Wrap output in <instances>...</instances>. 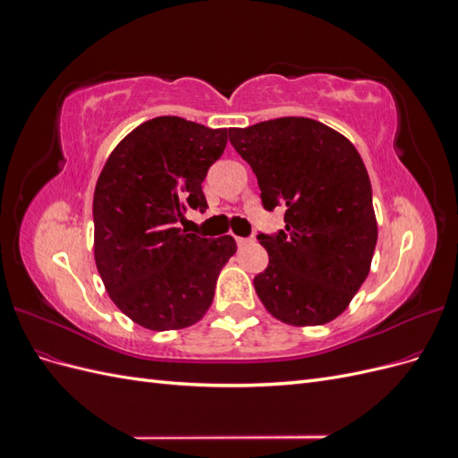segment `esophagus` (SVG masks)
I'll return each mask as SVG.
<instances>
[{
	"mask_svg": "<svg viewBox=\"0 0 458 458\" xmlns=\"http://www.w3.org/2000/svg\"><path fill=\"white\" fill-rule=\"evenodd\" d=\"M234 241H237V244H239V248H246L248 244H250L252 241L250 239H242V237H237V239H234Z\"/></svg>",
	"mask_w": 458,
	"mask_h": 458,
	"instance_id": "obj_1",
	"label": "esophagus"
}]
</instances>
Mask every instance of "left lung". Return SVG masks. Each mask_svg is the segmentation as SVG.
Returning a JSON list of instances; mask_svg holds the SVG:
<instances>
[{"mask_svg": "<svg viewBox=\"0 0 458 458\" xmlns=\"http://www.w3.org/2000/svg\"><path fill=\"white\" fill-rule=\"evenodd\" d=\"M229 141L256 174L263 206H286L284 231L258 237L269 254L254 279L258 298L286 325L335 321L365 283L378 241L361 155L348 137L301 116L229 128Z\"/></svg>", "mask_w": 458, "mask_h": 458, "instance_id": "obj_1", "label": "left lung"}]
</instances>
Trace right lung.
I'll return each instance as SVG.
<instances>
[{"mask_svg": "<svg viewBox=\"0 0 458 458\" xmlns=\"http://www.w3.org/2000/svg\"><path fill=\"white\" fill-rule=\"evenodd\" d=\"M225 145V128L158 116L123 137L97 179V271L116 308L148 330L199 323L237 252L231 234L204 239L177 227L191 208H208L202 182Z\"/></svg>", "mask_w": 458, "mask_h": 458, "instance_id": "1", "label": "right lung"}]
</instances>
